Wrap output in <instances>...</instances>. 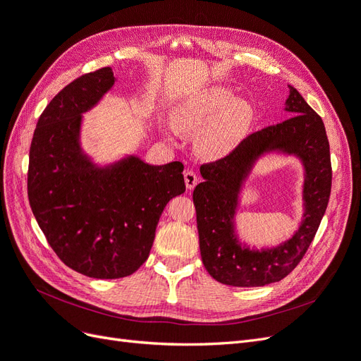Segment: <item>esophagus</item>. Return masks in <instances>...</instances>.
<instances>
[{"label": "esophagus", "instance_id": "esophagus-1", "mask_svg": "<svg viewBox=\"0 0 361 361\" xmlns=\"http://www.w3.org/2000/svg\"><path fill=\"white\" fill-rule=\"evenodd\" d=\"M184 183H185V188H188L189 190L195 189V185L197 183V177L196 173L193 171H185L184 172Z\"/></svg>", "mask_w": 361, "mask_h": 361}]
</instances>
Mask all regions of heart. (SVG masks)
I'll use <instances>...</instances> for the list:
<instances>
[{
	"mask_svg": "<svg viewBox=\"0 0 361 361\" xmlns=\"http://www.w3.org/2000/svg\"><path fill=\"white\" fill-rule=\"evenodd\" d=\"M255 121L250 102L224 87L205 88L184 99L173 111L177 132L195 136L196 153L208 160L229 156L247 137Z\"/></svg>",
	"mask_w": 361,
	"mask_h": 361,
	"instance_id": "obj_1",
	"label": "heart"
}]
</instances>
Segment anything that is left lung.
Masks as SVG:
<instances>
[{"label": "left lung", "mask_w": 361, "mask_h": 361, "mask_svg": "<svg viewBox=\"0 0 361 361\" xmlns=\"http://www.w3.org/2000/svg\"><path fill=\"white\" fill-rule=\"evenodd\" d=\"M285 111L293 117L252 133L229 156L201 166L204 178L193 190L202 264L217 282L264 286L282 281L305 257L327 210L331 192L330 145L319 115L288 85ZM290 155L304 168V216L299 229L273 248H250L238 235L235 217L240 192L259 158Z\"/></svg>", "instance_id": "left-lung-1"}]
</instances>
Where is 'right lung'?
I'll use <instances>...</instances> for the list:
<instances>
[{
  "label": "right lung",
  "mask_w": 361,
  "mask_h": 361,
  "mask_svg": "<svg viewBox=\"0 0 361 361\" xmlns=\"http://www.w3.org/2000/svg\"><path fill=\"white\" fill-rule=\"evenodd\" d=\"M111 67L64 87L37 121L28 200L49 246L67 267L120 279L141 267L166 204L184 193L181 161L153 166L135 154L99 165L80 141L84 114L114 87Z\"/></svg>",
  "instance_id": "add662e5"
}]
</instances>
